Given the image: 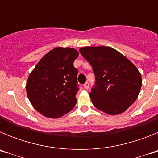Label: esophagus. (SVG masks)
<instances>
[{"instance_id":"esophagus-1","label":"esophagus","mask_w":158,"mask_h":158,"mask_svg":"<svg viewBox=\"0 0 158 158\" xmlns=\"http://www.w3.org/2000/svg\"><path fill=\"white\" fill-rule=\"evenodd\" d=\"M84 87H85V89H89V82H85V85H84Z\"/></svg>"}]
</instances>
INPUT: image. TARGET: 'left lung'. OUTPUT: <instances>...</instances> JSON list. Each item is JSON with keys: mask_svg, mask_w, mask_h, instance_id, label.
<instances>
[{"mask_svg": "<svg viewBox=\"0 0 158 158\" xmlns=\"http://www.w3.org/2000/svg\"><path fill=\"white\" fill-rule=\"evenodd\" d=\"M80 53L95 74V85L89 93L93 105L108 115L124 112L142 87L141 73L135 65L110 47H81Z\"/></svg>", "mask_w": 158, "mask_h": 158, "instance_id": "left-lung-1", "label": "left lung"}]
</instances>
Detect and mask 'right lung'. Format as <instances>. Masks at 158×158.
Wrapping results in <instances>:
<instances>
[{
  "mask_svg": "<svg viewBox=\"0 0 158 158\" xmlns=\"http://www.w3.org/2000/svg\"><path fill=\"white\" fill-rule=\"evenodd\" d=\"M78 52L56 47L38 62L27 79L26 91L31 104L47 118H60L77 104V69L73 62Z\"/></svg>",
  "mask_w": 158,
  "mask_h": 158,
  "instance_id": "obj_1",
  "label": "right lung"
}]
</instances>
